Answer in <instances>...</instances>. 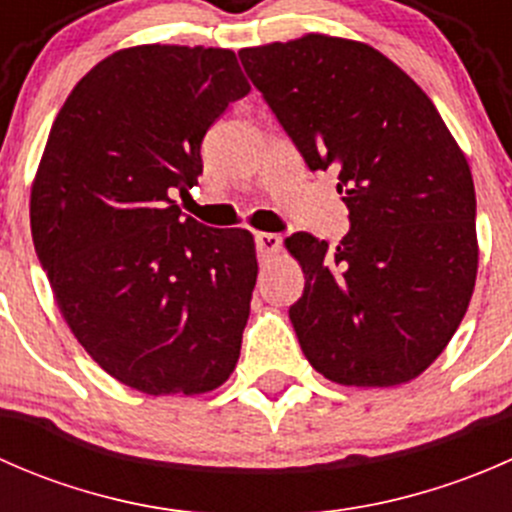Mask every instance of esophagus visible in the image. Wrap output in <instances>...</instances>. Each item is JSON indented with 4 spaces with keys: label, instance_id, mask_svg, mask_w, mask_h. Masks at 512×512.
Returning a JSON list of instances; mask_svg holds the SVG:
<instances>
[{
    "label": "esophagus",
    "instance_id": "obj_1",
    "mask_svg": "<svg viewBox=\"0 0 512 512\" xmlns=\"http://www.w3.org/2000/svg\"><path fill=\"white\" fill-rule=\"evenodd\" d=\"M255 242H257V252H260L262 260H270V257H275L282 247V237L275 235V232H257Z\"/></svg>",
    "mask_w": 512,
    "mask_h": 512
}]
</instances>
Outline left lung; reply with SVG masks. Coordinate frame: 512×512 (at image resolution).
Segmentation results:
<instances>
[{"label": "left lung", "mask_w": 512, "mask_h": 512, "mask_svg": "<svg viewBox=\"0 0 512 512\" xmlns=\"http://www.w3.org/2000/svg\"><path fill=\"white\" fill-rule=\"evenodd\" d=\"M312 170H339L352 230L285 240L304 272L289 319L309 364L342 386L421 376L456 334L478 272L466 153L426 91L364 41L304 34L240 49Z\"/></svg>", "instance_id": "8db88e82"}]
</instances>
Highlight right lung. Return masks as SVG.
<instances>
[{"instance_id":"right-lung-1","label":"right lung","mask_w":512,"mask_h":512,"mask_svg":"<svg viewBox=\"0 0 512 512\" xmlns=\"http://www.w3.org/2000/svg\"><path fill=\"white\" fill-rule=\"evenodd\" d=\"M250 94L230 49L141 44L74 86L46 138L29 218L59 312L86 354L148 396L230 379L257 282L250 230L183 218L200 141Z\"/></svg>"}]
</instances>
